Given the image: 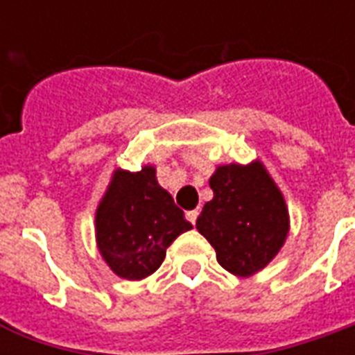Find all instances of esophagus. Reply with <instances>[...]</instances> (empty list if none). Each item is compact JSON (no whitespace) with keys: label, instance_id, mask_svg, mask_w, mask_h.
I'll use <instances>...</instances> for the list:
<instances>
[{"label":"esophagus","instance_id":"34e87169","mask_svg":"<svg viewBox=\"0 0 355 355\" xmlns=\"http://www.w3.org/2000/svg\"><path fill=\"white\" fill-rule=\"evenodd\" d=\"M185 217H187L189 223L196 225V219H198V209H191V211H187V214H185Z\"/></svg>","mask_w":355,"mask_h":355}]
</instances>
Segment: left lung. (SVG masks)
I'll return each mask as SVG.
<instances>
[{
  "mask_svg": "<svg viewBox=\"0 0 355 355\" xmlns=\"http://www.w3.org/2000/svg\"><path fill=\"white\" fill-rule=\"evenodd\" d=\"M209 187L214 198L204 204L196 229L225 270L242 278L259 272L278 255L289 231L282 191L259 160L217 166Z\"/></svg>",
  "mask_w": 355,
  "mask_h": 355,
  "instance_id": "1",
  "label": "left lung"
}]
</instances>
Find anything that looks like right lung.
<instances>
[{"instance_id": "1", "label": "right lung", "mask_w": 355, "mask_h": 355, "mask_svg": "<svg viewBox=\"0 0 355 355\" xmlns=\"http://www.w3.org/2000/svg\"><path fill=\"white\" fill-rule=\"evenodd\" d=\"M153 166L115 170L96 209V242L113 272L141 280L166 257V248L193 229L172 195L160 187Z\"/></svg>"}]
</instances>
